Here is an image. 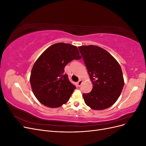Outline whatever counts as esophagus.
<instances>
[{
    "instance_id": "esophagus-1",
    "label": "esophagus",
    "mask_w": 146,
    "mask_h": 146,
    "mask_svg": "<svg viewBox=\"0 0 146 146\" xmlns=\"http://www.w3.org/2000/svg\"><path fill=\"white\" fill-rule=\"evenodd\" d=\"M82 80H79V81L77 82L78 86V87H80V86H81V85H82Z\"/></svg>"
}]
</instances>
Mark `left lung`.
<instances>
[{
	"label": "left lung",
	"mask_w": 146,
	"mask_h": 146,
	"mask_svg": "<svg viewBox=\"0 0 146 146\" xmlns=\"http://www.w3.org/2000/svg\"><path fill=\"white\" fill-rule=\"evenodd\" d=\"M92 83V91L83 94L91 108L102 110L112 106L120 96L124 81L120 65L104 48L90 45L78 47Z\"/></svg>",
	"instance_id": "8db88e82"
}]
</instances>
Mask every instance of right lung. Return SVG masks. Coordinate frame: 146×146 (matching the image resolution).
<instances>
[{
	"instance_id": "1",
	"label": "right lung",
	"mask_w": 146,
	"mask_h": 146,
	"mask_svg": "<svg viewBox=\"0 0 146 146\" xmlns=\"http://www.w3.org/2000/svg\"><path fill=\"white\" fill-rule=\"evenodd\" d=\"M81 58L76 46L63 42L55 44L42 53L33 66L30 79L39 102L50 108L67 102L76 87L64 73V67Z\"/></svg>"
}]
</instances>
